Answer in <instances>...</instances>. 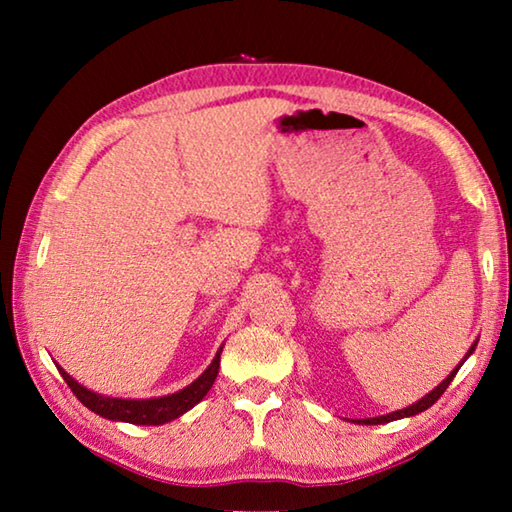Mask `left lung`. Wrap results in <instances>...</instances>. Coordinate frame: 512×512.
<instances>
[{"label": "left lung", "instance_id": "8db88e82", "mask_svg": "<svg viewBox=\"0 0 512 512\" xmlns=\"http://www.w3.org/2000/svg\"><path fill=\"white\" fill-rule=\"evenodd\" d=\"M474 348H476V343H472V348L467 350V354H465V359L470 357V354L474 352ZM463 359V361H465ZM463 361L458 363V366L452 370V375H447V379H443V384H438L436 388H433V391L429 393V395H424L422 400H418L415 404H411V406H406V409H400V411H393V413H386V415H379V418H366V420H352V422H357V424H386V422H393V420H400V418H411V415H418V413H422V411H427L431 404H436V400L440 395H443L445 391H447V386L452 384V379L456 377V372H458V368L463 366Z\"/></svg>", "mask_w": 512, "mask_h": 512}]
</instances>
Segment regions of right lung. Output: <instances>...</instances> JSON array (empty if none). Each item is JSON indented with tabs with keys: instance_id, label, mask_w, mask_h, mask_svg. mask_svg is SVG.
Returning <instances> with one entry per match:
<instances>
[{
	"instance_id": "add662e5",
	"label": "right lung",
	"mask_w": 512,
	"mask_h": 512,
	"mask_svg": "<svg viewBox=\"0 0 512 512\" xmlns=\"http://www.w3.org/2000/svg\"><path fill=\"white\" fill-rule=\"evenodd\" d=\"M221 352L223 348H219V352H216V357L212 359V363L207 366L203 375L194 379L192 384L183 388V391L164 395V397H151V400H121V397H106V395L92 393L90 388L81 386L74 377H69L60 366H58V372L60 377L67 381V386L72 388V393L79 397L81 404H85L90 411L101 415V418H108L115 422H131V424H164L180 418V415L187 413L189 409H194V406L207 395L216 375H219Z\"/></svg>"
}]
</instances>
